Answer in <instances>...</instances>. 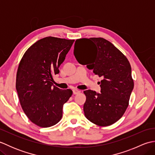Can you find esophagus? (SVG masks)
<instances>
[{
  "mask_svg": "<svg viewBox=\"0 0 155 155\" xmlns=\"http://www.w3.org/2000/svg\"><path fill=\"white\" fill-rule=\"evenodd\" d=\"M72 91H73V94H78V93H81V91H78V90H77V89H74Z\"/></svg>",
  "mask_w": 155,
  "mask_h": 155,
  "instance_id": "34e87169",
  "label": "esophagus"
}]
</instances>
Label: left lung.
Masks as SVG:
<instances>
[{
	"label": "left lung",
	"instance_id": "left-lung-1",
	"mask_svg": "<svg viewBox=\"0 0 155 155\" xmlns=\"http://www.w3.org/2000/svg\"><path fill=\"white\" fill-rule=\"evenodd\" d=\"M79 46L86 51L84 58ZM74 54L78 62L87 64L94 74L103 77L101 94L84 91L87 97L83 107L85 117L100 127L116 123L126 111L134 87L129 61L110 42L101 37L77 39Z\"/></svg>",
	"mask_w": 155,
	"mask_h": 155
}]
</instances>
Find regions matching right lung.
<instances>
[{"label": "right lung", "instance_id": "right-lung-1", "mask_svg": "<svg viewBox=\"0 0 155 155\" xmlns=\"http://www.w3.org/2000/svg\"><path fill=\"white\" fill-rule=\"evenodd\" d=\"M74 40L48 37L37 41L22 56L16 72V89L23 111L40 127L53 126L61 120L62 107L71 89L52 86L54 75Z\"/></svg>", "mask_w": 155, "mask_h": 155}]
</instances>
